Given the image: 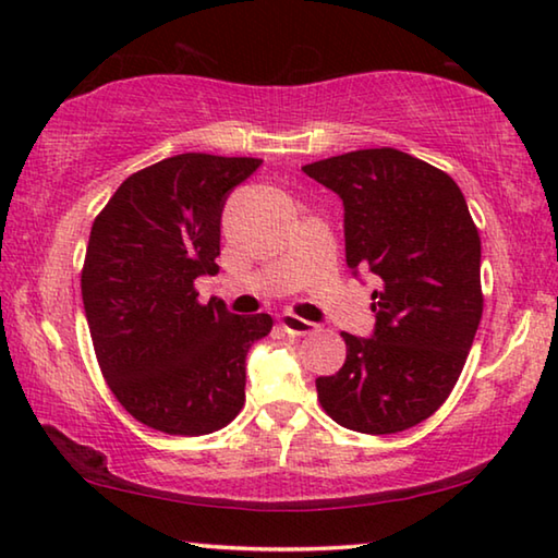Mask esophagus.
<instances>
[{
    "mask_svg": "<svg viewBox=\"0 0 558 558\" xmlns=\"http://www.w3.org/2000/svg\"><path fill=\"white\" fill-rule=\"evenodd\" d=\"M280 325H282V329H286L288 335H298V337L315 332V325L313 323H307V319H302V317L292 315V313L280 315Z\"/></svg>",
    "mask_w": 558,
    "mask_h": 558,
    "instance_id": "obj_1",
    "label": "esophagus"
}]
</instances>
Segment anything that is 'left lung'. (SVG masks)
Listing matches in <instances>:
<instances>
[{
  "mask_svg": "<svg viewBox=\"0 0 558 558\" xmlns=\"http://www.w3.org/2000/svg\"><path fill=\"white\" fill-rule=\"evenodd\" d=\"M302 172L344 202L347 266L372 270L374 337H344V366L319 376L317 401L369 436L436 413L465 366L483 319L480 233L452 177L393 147L356 149Z\"/></svg>",
  "mask_w": 558,
  "mask_h": 558,
  "instance_id": "8db88e82",
  "label": "left lung"
}]
</instances>
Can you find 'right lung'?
<instances>
[{
  "mask_svg": "<svg viewBox=\"0 0 558 558\" xmlns=\"http://www.w3.org/2000/svg\"><path fill=\"white\" fill-rule=\"evenodd\" d=\"M260 162L167 157L130 174L93 221L81 292L98 366L132 418L169 436L229 426L245 401V354L272 327L194 288L219 272L226 196Z\"/></svg>",
  "mask_w": 558,
  "mask_h": 558,
  "instance_id": "obj_1",
  "label": "right lung"
}]
</instances>
